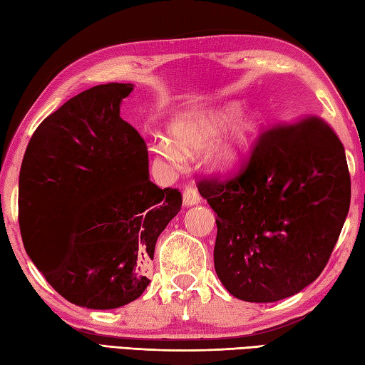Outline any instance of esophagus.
Returning <instances> with one entry per match:
<instances>
[{
  "label": "esophagus",
  "instance_id": "obj_1",
  "mask_svg": "<svg viewBox=\"0 0 365 365\" xmlns=\"http://www.w3.org/2000/svg\"><path fill=\"white\" fill-rule=\"evenodd\" d=\"M199 200H200V196H199L197 190L192 187V185H188V187L183 191V204L187 207H191V205L199 204Z\"/></svg>",
  "mask_w": 365,
  "mask_h": 365
}]
</instances>
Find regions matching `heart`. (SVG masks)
Wrapping results in <instances>:
<instances>
[{"label": "heart", "mask_w": 365, "mask_h": 365, "mask_svg": "<svg viewBox=\"0 0 365 365\" xmlns=\"http://www.w3.org/2000/svg\"><path fill=\"white\" fill-rule=\"evenodd\" d=\"M238 111V105H227L204 118H187L170 127L175 145L161 139L153 145V152L161 160L180 165L185 153L191 155L210 145L227 125L232 115ZM260 119L255 111L243 113L232 127L227 138L212 153V163L222 173H234L246 161L257 136Z\"/></svg>", "instance_id": "1"}]
</instances>
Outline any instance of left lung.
<instances>
[{"label": "left lung", "mask_w": 365, "mask_h": 365, "mask_svg": "<svg viewBox=\"0 0 365 365\" xmlns=\"http://www.w3.org/2000/svg\"><path fill=\"white\" fill-rule=\"evenodd\" d=\"M197 190L218 215L216 274L250 302L292 297L320 276L351 199L344 144L319 115L263 130L234 175L202 177Z\"/></svg>", "instance_id": "8db88e82"}]
</instances>
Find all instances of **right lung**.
Masks as SVG:
<instances>
[{
    "instance_id": "obj_1",
    "label": "right lung",
    "mask_w": 365,
    "mask_h": 365,
    "mask_svg": "<svg viewBox=\"0 0 365 365\" xmlns=\"http://www.w3.org/2000/svg\"><path fill=\"white\" fill-rule=\"evenodd\" d=\"M131 91L108 83L67 100L36 128L21 163L23 245L76 306L115 309L141 297L157 240L182 207L180 191L150 180L144 139L119 115Z\"/></svg>"
}]
</instances>
